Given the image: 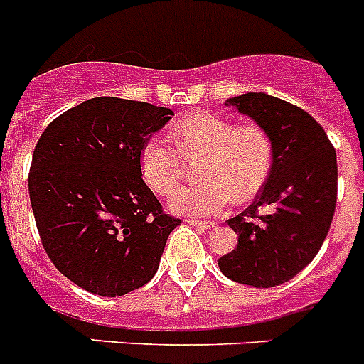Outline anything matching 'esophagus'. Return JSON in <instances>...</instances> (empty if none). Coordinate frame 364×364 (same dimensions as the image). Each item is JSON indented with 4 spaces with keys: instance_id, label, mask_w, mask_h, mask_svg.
Wrapping results in <instances>:
<instances>
[{
    "instance_id": "34e87169",
    "label": "esophagus",
    "mask_w": 364,
    "mask_h": 364,
    "mask_svg": "<svg viewBox=\"0 0 364 364\" xmlns=\"http://www.w3.org/2000/svg\"><path fill=\"white\" fill-rule=\"evenodd\" d=\"M191 226H197V228H213L215 223L213 220H198V219H189L188 220Z\"/></svg>"
}]
</instances>
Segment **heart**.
<instances>
[{
    "instance_id": "1",
    "label": "heart",
    "mask_w": 364,
    "mask_h": 364,
    "mask_svg": "<svg viewBox=\"0 0 364 364\" xmlns=\"http://www.w3.org/2000/svg\"><path fill=\"white\" fill-rule=\"evenodd\" d=\"M176 147L166 136H152L139 152L145 182L167 195L184 173V156H204L200 184L182 186L171 195L169 208L184 215H215L232 200L256 197L271 175L274 149L271 136L256 123H241L210 112L180 119L173 129Z\"/></svg>"
}]
</instances>
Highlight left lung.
Masks as SVG:
<instances>
[{"label":"left lung","instance_id":"1","mask_svg":"<svg viewBox=\"0 0 364 364\" xmlns=\"http://www.w3.org/2000/svg\"><path fill=\"white\" fill-rule=\"evenodd\" d=\"M271 136V175L250 206L228 219L237 247L219 257L226 278L276 287L313 262L330 232L337 203V154L318 121L296 105L267 93L225 102Z\"/></svg>","mask_w":364,"mask_h":364}]
</instances>
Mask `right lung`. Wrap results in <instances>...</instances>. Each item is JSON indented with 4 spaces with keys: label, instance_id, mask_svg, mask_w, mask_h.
Returning <instances> with one entry per match:
<instances>
[{
    "label": "right lung",
    "instance_id": "right-lung-1",
    "mask_svg": "<svg viewBox=\"0 0 364 364\" xmlns=\"http://www.w3.org/2000/svg\"><path fill=\"white\" fill-rule=\"evenodd\" d=\"M169 108L93 97L53 119L34 147L29 197L53 265L88 293L121 296L156 274L180 220L141 178L139 152Z\"/></svg>",
    "mask_w": 364,
    "mask_h": 364
}]
</instances>
